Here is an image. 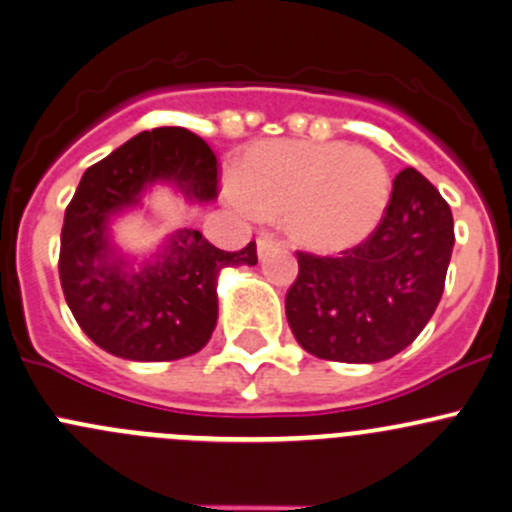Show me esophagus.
Here are the masks:
<instances>
[{
    "instance_id": "1",
    "label": "esophagus",
    "mask_w": 512,
    "mask_h": 512,
    "mask_svg": "<svg viewBox=\"0 0 512 512\" xmlns=\"http://www.w3.org/2000/svg\"><path fill=\"white\" fill-rule=\"evenodd\" d=\"M277 247H279V240L274 238V235L262 233L260 238H257V252H260V257L270 255V252H272V250H277Z\"/></svg>"
}]
</instances>
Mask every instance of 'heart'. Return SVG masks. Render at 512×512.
<instances>
[{"instance_id": "b5f03b06", "label": "heart", "mask_w": 512, "mask_h": 512, "mask_svg": "<svg viewBox=\"0 0 512 512\" xmlns=\"http://www.w3.org/2000/svg\"><path fill=\"white\" fill-rule=\"evenodd\" d=\"M390 193V171L370 149L301 139L255 144L240 161L238 186H230L242 211L282 215L289 238L319 252L368 240Z\"/></svg>"}]
</instances>
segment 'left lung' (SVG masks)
<instances>
[{"label":"left lung","mask_w":512,"mask_h":512,"mask_svg":"<svg viewBox=\"0 0 512 512\" xmlns=\"http://www.w3.org/2000/svg\"><path fill=\"white\" fill-rule=\"evenodd\" d=\"M454 250L449 203L402 169L375 233L336 257L297 252L287 321L304 351L338 363H378L422 333L444 292Z\"/></svg>","instance_id":"left-lung-1"}]
</instances>
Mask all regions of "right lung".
<instances>
[{
    "mask_svg": "<svg viewBox=\"0 0 512 512\" xmlns=\"http://www.w3.org/2000/svg\"><path fill=\"white\" fill-rule=\"evenodd\" d=\"M157 181L188 201L218 196V159L184 127L139 132L90 166L68 203L58 274L68 309L102 351L127 360H179L201 351L218 321V274L257 265V245L238 252L211 245L198 230H179L139 267L110 245L112 215L137 208Z\"/></svg>",
    "mask_w": 512,
    "mask_h": 512,
    "instance_id": "add662e5",
    "label": "right lung"
}]
</instances>
